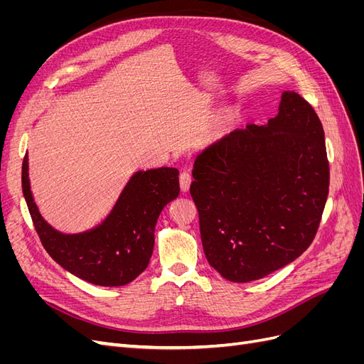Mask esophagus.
<instances>
[{
	"label": "esophagus",
	"mask_w": 364,
	"mask_h": 364,
	"mask_svg": "<svg viewBox=\"0 0 364 364\" xmlns=\"http://www.w3.org/2000/svg\"><path fill=\"white\" fill-rule=\"evenodd\" d=\"M191 181H193V178H191V173L190 171H186V170H183L182 173H181V176H179V183H181V190L185 193V191H188L190 190V185H191Z\"/></svg>",
	"instance_id": "esophagus-1"
}]
</instances>
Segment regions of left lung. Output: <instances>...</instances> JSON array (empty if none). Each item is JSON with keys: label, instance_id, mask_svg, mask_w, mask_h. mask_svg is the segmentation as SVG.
Returning a JSON list of instances; mask_svg holds the SVG:
<instances>
[{"label": "left lung", "instance_id": "8db88e82", "mask_svg": "<svg viewBox=\"0 0 364 364\" xmlns=\"http://www.w3.org/2000/svg\"><path fill=\"white\" fill-rule=\"evenodd\" d=\"M190 193L208 262L228 281L261 279L310 247L329 190L321 119L285 91L266 126L247 124L194 161Z\"/></svg>", "mask_w": 364, "mask_h": 364}]
</instances>
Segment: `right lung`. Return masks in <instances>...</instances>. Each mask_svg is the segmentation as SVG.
<instances>
[{"mask_svg":"<svg viewBox=\"0 0 364 364\" xmlns=\"http://www.w3.org/2000/svg\"><path fill=\"white\" fill-rule=\"evenodd\" d=\"M178 176V168L170 167L136 171L105 222L80 234H62L42 218L30 191L27 155L21 181L33 225L48 255L86 282L119 287L147 269L158 217L181 191Z\"/></svg>","mask_w":364,"mask_h":364,"instance_id":"1","label":"right lung"}]
</instances>
